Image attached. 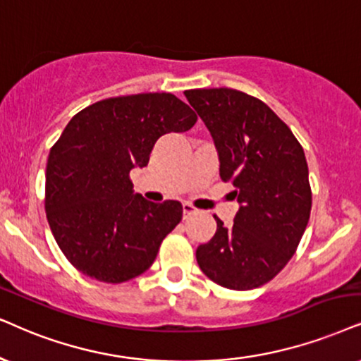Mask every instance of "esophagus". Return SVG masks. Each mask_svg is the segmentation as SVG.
I'll return each mask as SVG.
<instances>
[{
  "label": "esophagus",
  "instance_id": "34e87169",
  "mask_svg": "<svg viewBox=\"0 0 361 361\" xmlns=\"http://www.w3.org/2000/svg\"><path fill=\"white\" fill-rule=\"evenodd\" d=\"M196 213V208L190 203H183V218H188L191 214Z\"/></svg>",
  "mask_w": 361,
  "mask_h": 361
}]
</instances>
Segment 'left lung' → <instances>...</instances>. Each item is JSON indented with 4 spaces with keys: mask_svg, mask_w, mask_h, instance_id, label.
<instances>
[{
    "mask_svg": "<svg viewBox=\"0 0 361 361\" xmlns=\"http://www.w3.org/2000/svg\"><path fill=\"white\" fill-rule=\"evenodd\" d=\"M188 103L212 135L220 176L240 203L233 226L196 250L209 280L253 290L275 278L293 257L312 209L305 152L288 126L258 98L230 88L188 90Z\"/></svg>",
    "mask_w": 361,
    "mask_h": 361,
    "instance_id": "obj_1",
    "label": "left lung"
}]
</instances>
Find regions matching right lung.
<instances>
[{"mask_svg": "<svg viewBox=\"0 0 361 361\" xmlns=\"http://www.w3.org/2000/svg\"><path fill=\"white\" fill-rule=\"evenodd\" d=\"M196 120L171 93L108 98L71 118L49 152L44 209L76 270L123 283L152 267L183 207L135 195L130 171L148 165L158 138L188 131Z\"/></svg>", "mask_w": 361, "mask_h": 361, "instance_id": "add662e5", "label": "right lung"}]
</instances>
